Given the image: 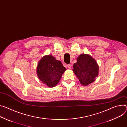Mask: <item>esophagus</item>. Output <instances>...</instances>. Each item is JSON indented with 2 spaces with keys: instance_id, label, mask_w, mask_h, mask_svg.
I'll return each instance as SVG.
<instances>
[{
  "instance_id": "1",
  "label": "esophagus",
  "mask_w": 127,
  "mask_h": 127,
  "mask_svg": "<svg viewBox=\"0 0 127 127\" xmlns=\"http://www.w3.org/2000/svg\"><path fill=\"white\" fill-rule=\"evenodd\" d=\"M71 67H72V65H71V64H68V65H67V67H68L69 69H71Z\"/></svg>"
}]
</instances>
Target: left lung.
<instances>
[{
  "mask_svg": "<svg viewBox=\"0 0 127 127\" xmlns=\"http://www.w3.org/2000/svg\"><path fill=\"white\" fill-rule=\"evenodd\" d=\"M73 68V72L83 86H88L94 82L98 75L99 66L96 60L87 54L80 55Z\"/></svg>",
  "mask_w": 127,
  "mask_h": 127,
  "instance_id": "1",
  "label": "left lung"
}]
</instances>
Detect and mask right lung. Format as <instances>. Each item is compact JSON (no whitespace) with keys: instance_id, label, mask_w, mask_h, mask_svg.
<instances>
[{"instance_id":"add662e5","label":"right lung","mask_w":127,"mask_h":127,"mask_svg":"<svg viewBox=\"0 0 127 127\" xmlns=\"http://www.w3.org/2000/svg\"><path fill=\"white\" fill-rule=\"evenodd\" d=\"M36 69L38 77L41 81L49 87H53L59 83L66 68L61 61L49 55L40 60Z\"/></svg>"}]
</instances>
